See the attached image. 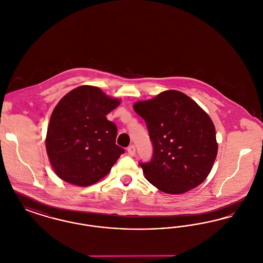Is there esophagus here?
<instances>
[{
	"label": "esophagus",
	"instance_id": "1",
	"mask_svg": "<svg viewBox=\"0 0 263 263\" xmlns=\"http://www.w3.org/2000/svg\"><path fill=\"white\" fill-rule=\"evenodd\" d=\"M127 152H128V154H129L131 157H133V156L135 155V153H136L135 146H134V145H131V146H129V147L127 148Z\"/></svg>",
	"mask_w": 263,
	"mask_h": 263
}]
</instances>
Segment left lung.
<instances>
[{"mask_svg": "<svg viewBox=\"0 0 263 263\" xmlns=\"http://www.w3.org/2000/svg\"><path fill=\"white\" fill-rule=\"evenodd\" d=\"M133 108L146 121L154 147L151 162L140 163L146 179L170 194H182L201 184L218 153L210 116L174 89L137 101Z\"/></svg>", "mask_w": 263, "mask_h": 263, "instance_id": "left-lung-1", "label": "left lung"}]
</instances>
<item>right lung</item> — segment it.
<instances>
[{
    "label": "right lung",
    "instance_id": "obj_1",
    "mask_svg": "<svg viewBox=\"0 0 263 263\" xmlns=\"http://www.w3.org/2000/svg\"><path fill=\"white\" fill-rule=\"evenodd\" d=\"M119 104L100 88L81 86L55 106L45 144L51 166L64 181L88 186L111 171L124 149L115 144L117 127L106 115Z\"/></svg>",
    "mask_w": 263,
    "mask_h": 263
}]
</instances>
